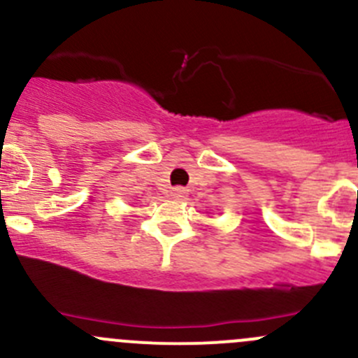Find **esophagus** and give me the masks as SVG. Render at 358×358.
<instances>
[{
  "label": "esophagus",
  "mask_w": 358,
  "mask_h": 358,
  "mask_svg": "<svg viewBox=\"0 0 358 358\" xmlns=\"http://www.w3.org/2000/svg\"><path fill=\"white\" fill-rule=\"evenodd\" d=\"M185 196H187V190L182 189V187H178V189L171 190V197H173V199H175V201H182Z\"/></svg>",
  "instance_id": "1"
}]
</instances>
